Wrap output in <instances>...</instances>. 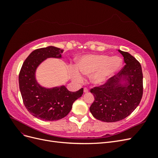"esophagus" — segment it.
<instances>
[{
    "mask_svg": "<svg viewBox=\"0 0 158 158\" xmlns=\"http://www.w3.org/2000/svg\"><path fill=\"white\" fill-rule=\"evenodd\" d=\"M89 92V89L88 88H84V93H88Z\"/></svg>",
    "mask_w": 158,
    "mask_h": 158,
    "instance_id": "esophagus-1",
    "label": "esophagus"
}]
</instances>
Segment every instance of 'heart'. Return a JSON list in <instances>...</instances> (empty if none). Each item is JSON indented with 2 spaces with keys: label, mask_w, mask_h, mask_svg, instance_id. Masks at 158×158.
<instances>
[{
  "label": "heart",
  "mask_w": 158,
  "mask_h": 158,
  "mask_svg": "<svg viewBox=\"0 0 158 158\" xmlns=\"http://www.w3.org/2000/svg\"><path fill=\"white\" fill-rule=\"evenodd\" d=\"M122 59L118 56H109L105 55H92L82 57L77 67L73 66L71 74L76 80H81L79 71L84 75L93 76V82L101 84L120 70L122 66Z\"/></svg>",
  "instance_id": "1"
}]
</instances>
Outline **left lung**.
Returning <instances> with one entry per match:
<instances>
[{"mask_svg":"<svg viewBox=\"0 0 158 158\" xmlns=\"http://www.w3.org/2000/svg\"><path fill=\"white\" fill-rule=\"evenodd\" d=\"M126 64L118 74L104 84L90 89L95 99L89 111L98 120L111 123L125 118L139 105L143 95V74L140 63L127 52L118 50ZM121 76L127 84L120 83Z\"/></svg>","mask_w":158,"mask_h":158,"instance_id":"1","label":"left lung"}]
</instances>
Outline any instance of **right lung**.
Wrapping results in <instances>:
<instances>
[{"mask_svg": "<svg viewBox=\"0 0 158 158\" xmlns=\"http://www.w3.org/2000/svg\"><path fill=\"white\" fill-rule=\"evenodd\" d=\"M63 49L55 47L37 49L23 62L19 74V86L23 103L33 116L43 121H52L66 117L84 89L72 92L64 86L46 89L37 84L35 71L41 62L49 57H61Z\"/></svg>", "mask_w": 158, "mask_h": 158, "instance_id": "obj_1", "label": "right lung"}]
</instances>
